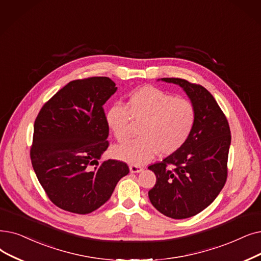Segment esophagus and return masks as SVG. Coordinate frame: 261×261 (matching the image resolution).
Listing matches in <instances>:
<instances>
[{
	"label": "esophagus",
	"instance_id": "1",
	"mask_svg": "<svg viewBox=\"0 0 261 261\" xmlns=\"http://www.w3.org/2000/svg\"><path fill=\"white\" fill-rule=\"evenodd\" d=\"M129 168H130V172L131 173H140V172H142L143 169H144L142 166L137 165V164H131L129 166Z\"/></svg>",
	"mask_w": 261,
	"mask_h": 261
}]
</instances>
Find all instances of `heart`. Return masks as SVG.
I'll return each instance as SVG.
<instances>
[{
    "label": "heart",
    "mask_w": 261,
    "mask_h": 261,
    "mask_svg": "<svg viewBox=\"0 0 261 261\" xmlns=\"http://www.w3.org/2000/svg\"><path fill=\"white\" fill-rule=\"evenodd\" d=\"M126 108L115 105L107 112V123L118 142L130 135L131 118L143 121L141 138L114 147V154L131 164H144L158 152H176L188 141L195 123V108L189 99L176 97L153 86L130 94Z\"/></svg>",
    "instance_id": "obj_1"
}]
</instances>
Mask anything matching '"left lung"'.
<instances>
[{"label":"left lung","instance_id":"8db88e82","mask_svg":"<svg viewBox=\"0 0 261 261\" xmlns=\"http://www.w3.org/2000/svg\"><path fill=\"white\" fill-rule=\"evenodd\" d=\"M162 81L182 88L195 108V123L186 144L148 168L156 177L148 192L152 206L168 218H191L217 198L227 179L231 135L227 118L208 90L184 79ZM173 164L174 168L167 166Z\"/></svg>","mask_w":261,"mask_h":261}]
</instances>
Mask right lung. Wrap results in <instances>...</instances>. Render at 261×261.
<instances>
[{
    "label": "right lung",
    "mask_w": 261,
    "mask_h": 261,
    "mask_svg": "<svg viewBox=\"0 0 261 261\" xmlns=\"http://www.w3.org/2000/svg\"><path fill=\"white\" fill-rule=\"evenodd\" d=\"M116 90L108 76L74 80L38 113L32 165L50 200L63 210L77 214L95 211L129 173L124 162H99L109 147L103 105Z\"/></svg>",
    "instance_id": "obj_1"
}]
</instances>
